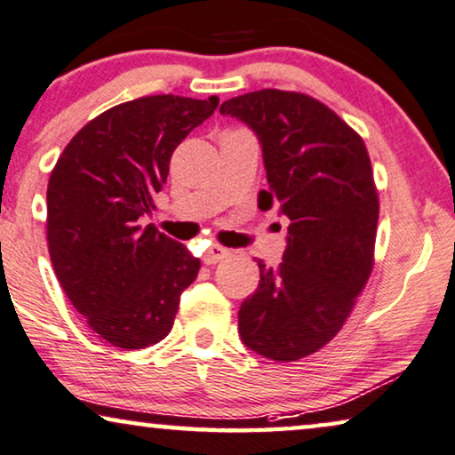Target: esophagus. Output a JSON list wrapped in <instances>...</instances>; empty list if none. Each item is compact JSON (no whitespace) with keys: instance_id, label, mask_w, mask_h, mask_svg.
Masks as SVG:
<instances>
[{"instance_id":"34e87169","label":"esophagus","mask_w":455,"mask_h":455,"mask_svg":"<svg viewBox=\"0 0 455 455\" xmlns=\"http://www.w3.org/2000/svg\"><path fill=\"white\" fill-rule=\"evenodd\" d=\"M228 253H231V251H228L227 247L214 243V245H210L208 250L204 251V262L205 264H216V262H220V259L227 258Z\"/></svg>"}]
</instances>
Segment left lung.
<instances>
[{
	"label": "left lung",
	"instance_id": "8db88e82",
	"mask_svg": "<svg viewBox=\"0 0 455 455\" xmlns=\"http://www.w3.org/2000/svg\"><path fill=\"white\" fill-rule=\"evenodd\" d=\"M262 145L270 189L281 204L287 247L276 268L258 259L259 283L241 304L239 335L264 358L295 362L324 347L372 272L379 193L362 137L331 108L295 91L262 89L224 101Z\"/></svg>",
	"mask_w": 455,
	"mask_h": 455
}]
</instances>
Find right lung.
<instances>
[{
  "label": "right lung",
  "instance_id": "obj_1",
  "mask_svg": "<svg viewBox=\"0 0 455 455\" xmlns=\"http://www.w3.org/2000/svg\"><path fill=\"white\" fill-rule=\"evenodd\" d=\"M218 97L149 95L91 120L47 185V245L56 276L91 331L123 349L162 341L199 259L141 216L156 208L172 151Z\"/></svg>",
  "mask_w": 455,
  "mask_h": 455
}]
</instances>
